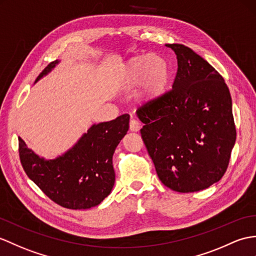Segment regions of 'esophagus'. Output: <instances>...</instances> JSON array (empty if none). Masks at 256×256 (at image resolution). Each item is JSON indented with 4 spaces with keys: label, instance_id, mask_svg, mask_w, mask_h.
I'll return each instance as SVG.
<instances>
[{
    "label": "esophagus",
    "instance_id": "esophagus-1",
    "mask_svg": "<svg viewBox=\"0 0 256 256\" xmlns=\"http://www.w3.org/2000/svg\"><path fill=\"white\" fill-rule=\"evenodd\" d=\"M140 128V123L138 120H135V118H132V120L130 121V130H132V132H138Z\"/></svg>",
    "mask_w": 256,
    "mask_h": 256
}]
</instances>
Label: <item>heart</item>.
<instances>
[{
	"label": "heart",
	"instance_id": "b5f03b06",
	"mask_svg": "<svg viewBox=\"0 0 256 256\" xmlns=\"http://www.w3.org/2000/svg\"><path fill=\"white\" fill-rule=\"evenodd\" d=\"M122 85L132 89L140 84V94L147 102L162 96L170 80V68L164 58L142 54L130 58L124 65L121 74Z\"/></svg>",
	"mask_w": 256,
	"mask_h": 256
}]
</instances>
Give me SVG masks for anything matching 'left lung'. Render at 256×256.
<instances>
[{
  "mask_svg": "<svg viewBox=\"0 0 256 256\" xmlns=\"http://www.w3.org/2000/svg\"><path fill=\"white\" fill-rule=\"evenodd\" d=\"M174 51L178 70L172 89L136 111L142 138L166 186L198 192L218 182L236 142L232 101L222 75L190 48Z\"/></svg>",
  "mask_w": 256,
  "mask_h": 256,
  "instance_id": "obj_1",
  "label": "left lung"
}]
</instances>
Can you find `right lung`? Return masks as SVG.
<instances>
[{"mask_svg":"<svg viewBox=\"0 0 256 256\" xmlns=\"http://www.w3.org/2000/svg\"><path fill=\"white\" fill-rule=\"evenodd\" d=\"M51 62L37 77L39 80L56 66ZM130 116L122 114L87 130L62 156L46 160L18 138L20 158L29 179L54 203L70 210H87L99 205L111 193L116 174L112 157L128 130Z\"/></svg>","mask_w":256,"mask_h":256,"instance_id":"1","label":"right lung"}]
</instances>
